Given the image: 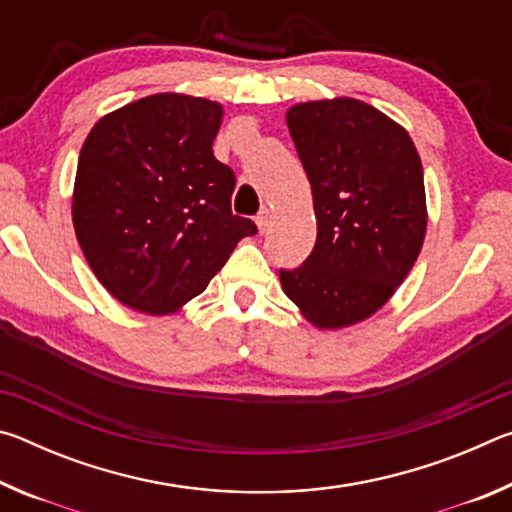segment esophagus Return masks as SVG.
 <instances>
[{"label":"esophagus","instance_id":"obj_1","mask_svg":"<svg viewBox=\"0 0 512 512\" xmlns=\"http://www.w3.org/2000/svg\"><path fill=\"white\" fill-rule=\"evenodd\" d=\"M268 221H271V216H268V210H262L257 216H255V223H257V230L259 235H264V232L268 230Z\"/></svg>","mask_w":512,"mask_h":512}]
</instances>
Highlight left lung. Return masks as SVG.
<instances>
[{
    "label": "left lung",
    "mask_w": 512,
    "mask_h": 512,
    "mask_svg": "<svg viewBox=\"0 0 512 512\" xmlns=\"http://www.w3.org/2000/svg\"><path fill=\"white\" fill-rule=\"evenodd\" d=\"M287 126L311 185L316 244L282 289L311 325L343 329L391 300L427 235L422 162L384 112L352 97L296 103Z\"/></svg>",
    "instance_id": "left-lung-1"
}]
</instances>
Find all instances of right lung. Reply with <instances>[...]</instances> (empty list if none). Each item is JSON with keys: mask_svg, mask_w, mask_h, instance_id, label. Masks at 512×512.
<instances>
[{"mask_svg": "<svg viewBox=\"0 0 512 512\" xmlns=\"http://www.w3.org/2000/svg\"><path fill=\"white\" fill-rule=\"evenodd\" d=\"M221 121L219 101L160 92L108 112L85 137L74 232L121 305L151 316L183 309L257 232L230 210L235 173L212 153Z\"/></svg>", "mask_w": 512, "mask_h": 512, "instance_id": "1", "label": "right lung"}]
</instances>
